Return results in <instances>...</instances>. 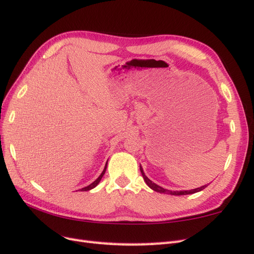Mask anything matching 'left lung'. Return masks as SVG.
Returning <instances> with one entry per match:
<instances>
[{
	"label": "left lung",
	"mask_w": 254,
	"mask_h": 254,
	"mask_svg": "<svg viewBox=\"0 0 254 254\" xmlns=\"http://www.w3.org/2000/svg\"><path fill=\"white\" fill-rule=\"evenodd\" d=\"M139 168H140V173H141V175H142V178H144V180L146 181L147 186H148L149 188H151V189H152L153 191H157V192H159V193H164V194H172V195H187V194L196 193V192H198V191L204 190L205 188H206V186H203V187H200V188H197V189L190 190V191H170V190H166V189H163V188H162V187H160V186H158V185L153 184L152 181H151L150 179H149V178L146 176L145 173H144V171H142L141 166H140Z\"/></svg>",
	"instance_id": "left-lung-1"
}]
</instances>
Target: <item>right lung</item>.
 I'll return each mask as SVG.
<instances>
[{
  "mask_svg": "<svg viewBox=\"0 0 254 254\" xmlns=\"http://www.w3.org/2000/svg\"><path fill=\"white\" fill-rule=\"evenodd\" d=\"M106 167H107V163H106V166H105V168H104V171L102 172V174L100 175V177L97 178L94 183H92L91 185H89L88 187H84V188H82L81 189V191H89V190H91V189H93V188H95L97 185H99V183L101 181V179H102V177L104 176V174H105V172H106Z\"/></svg>",
  "mask_w": 254,
  "mask_h": 254,
  "instance_id": "obj_1",
  "label": "right lung"
}]
</instances>
